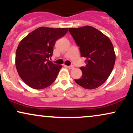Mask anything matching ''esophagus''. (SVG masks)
<instances>
[{
	"instance_id": "34e87169",
	"label": "esophagus",
	"mask_w": 133,
	"mask_h": 133,
	"mask_svg": "<svg viewBox=\"0 0 133 133\" xmlns=\"http://www.w3.org/2000/svg\"><path fill=\"white\" fill-rule=\"evenodd\" d=\"M69 69H74V66L73 65H69V66H67Z\"/></svg>"
}]
</instances>
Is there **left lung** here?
Listing matches in <instances>:
<instances>
[{"instance_id": "left-lung-1", "label": "left lung", "mask_w": 133, "mask_h": 133, "mask_svg": "<svg viewBox=\"0 0 133 133\" xmlns=\"http://www.w3.org/2000/svg\"><path fill=\"white\" fill-rule=\"evenodd\" d=\"M69 31L79 47L81 57L86 58V65L80 68L82 76L75 82L85 89H96L108 79L114 68L116 55L112 42L89 25L69 28Z\"/></svg>"}]
</instances>
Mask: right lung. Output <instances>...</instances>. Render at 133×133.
<instances>
[{
    "mask_svg": "<svg viewBox=\"0 0 133 133\" xmlns=\"http://www.w3.org/2000/svg\"><path fill=\"white\" fill-rule=\"evenodd\" d=\"M68 31V28L39 27L20 42L16 54V69L27 86L42 89L55 81L62 65L49 59L52 56L56 41Z\"/></svg>",
    "mask_w": 133,
    "mask_h": 133,
    "instance_id": "1",
    "label": "right lung"
}]
</instances>
